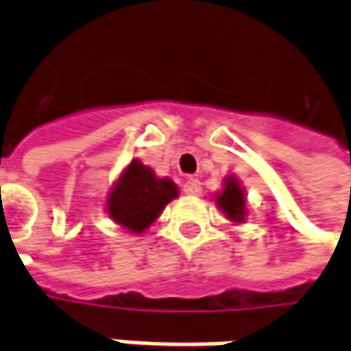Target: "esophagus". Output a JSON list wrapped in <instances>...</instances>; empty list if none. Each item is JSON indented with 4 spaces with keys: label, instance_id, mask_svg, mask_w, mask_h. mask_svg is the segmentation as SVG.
Wrapping results in <instances>:
<instances>
[{
    "label": "esophagus",
    "instance_id": "1",
    "mask_svg": "<svg viewBox=\"0 0 351 351\" xmlns=\"http://www.w3.org/2000/svg\"><path fill=\"white\" fill-rule=\"evenodd\" d=\"M182 191H184V195H189V196H200V193H202L200 180H196V178H189V180L184 182Z\"/></svg>",
    "mask_w": 351,
    "mask_h": 351
}]
</instances>
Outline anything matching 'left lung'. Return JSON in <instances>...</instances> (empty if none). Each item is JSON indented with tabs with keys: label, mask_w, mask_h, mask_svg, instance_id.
Returning a JSON list of instances; mask_svg holds the SVG:
<instances>
[{
	"label": "left lung",
	"mask_w": 351,
	"mask_h": 351,
	"mask_svg": "<svg viewBox=\"0 0 351 351\" xmlns=\"http://www.w3.org/2000/svg\"><path fill=\"white\" fill-rule=\"evenodd\" d=\"M218 208L232 222H244L246 218V195L237 176L224 178V189L217 195Z\"/></svg>",
	"instance_id": "8db88e82"
}]
</instances>
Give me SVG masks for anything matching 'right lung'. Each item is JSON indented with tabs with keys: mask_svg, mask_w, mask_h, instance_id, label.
Segmentation results:
<instances>
[{
	"mask_svg": "<svg viewBox=\"0 0 351 351\" xmlns=\"http://www.w3.org/2000/svg\"><path fill=\"white\" fill-rule=\"evenodd\" d=\"M176 196L178 189L171 178H158L153 169L134 158L107 196V213L125 230L141 234Z\"/></svg>",
	"mask_w": 351,
	"mask_h": 351,
	"instance_id": "right-lung-1",
	"label": "right lung"
}]
</instances>
